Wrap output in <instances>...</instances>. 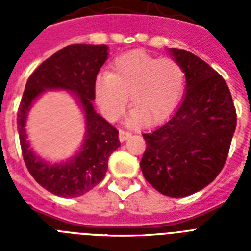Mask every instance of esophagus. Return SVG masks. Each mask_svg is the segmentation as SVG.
<instances>
[{"mask_svg":"<svg viewBox=\"0 0 251 251\" xmlns=\"http://www.w3.org/2000/svg\"><path fill=\"white\" fill-rule=\"evenodd\" d=\"M130 137V133L127 132V130H123L121 129L119 130V141L121 142H124V141H127L128 138Z\"/></svg>","mask_w":251,"mask_h":251,"instance_id":"34e87169","label":"esophagus"}]
</instances>
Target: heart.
Returning a JSON list of instances; mask_svg holds the SVG:
<instances>
[{"label":"heart","instance_id":"obj_1","mask_svg":"<svg viewBox=\"0 0 251 251\" xmlns=\"http://www.w3.org/2000/svg\"><path fill=\"white\" fill-rule=\"evenodd\" d=\"M183 83L185 72L176 60L134 50L117 57L109 74L97 77L95 100L104 117L114 122L124 113L130 97L134 110L129 123L145 119L146 123L156 124L176 109Z\"/></svg>","mask_w":251,"mask_h":251}]
</instances>
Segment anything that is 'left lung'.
I'll list each match as a JSON object with an SVG mask.
<instances>
[{
    "label": "left lung",
    "instance_id": "obj_1",
    "mask_svg": "<svg viewBox=\"0 0 251 251\" xmlns=\"http://www.w3.org/2000/svg\"><path fill=\"white\" fill-rule=\"evenodd\" d=\"M182 66L186 93L167 122L143 134L142 174L162 195L185 197L211 183L225 165L236 128L231 93L220 74L192 52L168 49Z\"/></svg>",
    "mask_w": 251,
    "mask_h": 251
}]
</instances>
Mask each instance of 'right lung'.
I'll return each instance as SVG.
<instances>
[{"instance_id": "add662e5", "label": "right lung", "mask_w": 251, "mask_h": 251, "mask_svg": "<svg viewBox=\"0 0 251 251\" xmlns=\"http://www.w3.org/2000/svg\"><path fill=\"white\" fill-rule=\"evenodd\" d=\"M106 59V45H69L39 65L26 83L17 113L22 157L35 181L56 196L77 197L94 188L105 176L109 156L121 146L118 130L93 106L97 75ZM50 89L72 91L86 118V136L81 151L61 164H50L36 156L25 136V118L30 105Z\"/></svg>"}]
</instances>
